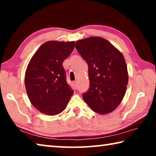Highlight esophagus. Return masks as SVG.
<instances>
[{
	"label": "esophagus",
	"instance_id": "obj_1",
	"mask_svg": "<svg viewBox=\"0 0 156 156\" xmlns=\"http://www.w3.org/2000/svg\"><path fill=\"white\" fill-rule=\"evenodd\" d=\"M73 85H74V87H76V89H77V88H78V81H74V82H73Z\"/></svg>",
	"mask_w": 156,
	"mask_h": 156
}]
</instances>
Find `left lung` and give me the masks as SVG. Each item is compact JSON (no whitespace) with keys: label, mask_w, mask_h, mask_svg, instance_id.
<instances>
[{"label":"left lung","mask_w":156,"mask_h":156,"mask_svg":"<svg viewBox=\"0 0 156 156\" xmlns=\"http://www.w3.org/2000/svg\"><path fill=\"white\" fill-rule=\"evenodd\" d=\"M75 47L89 67V89L83 100L94 112H112L125 96L129 81L125 59L119 50L102 37L78 40Z\"/></svg>","instance_id":"left-lung-1"}]
</instances>
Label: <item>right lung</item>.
Returning <instances> with one entry per match:
<instances>
[{
    "instance_id": "obj_1",
    "label": "right lung",
    "mask_w": 156,
    "mask_h": 156,
    "mask_svg": "<svg viewBox=\"0 0 156 156\" xmlns=\"http://www.w3.org/2000/svg\"><path fill=\"white\" fill-rule=\"evenodd\" d=\"M74 44V41L45 42L29 62L25 75L26 91L31 103L42 113H60L72 96L73 91L66 81L62 62Z\"/></svg>"
}]
</instances>
